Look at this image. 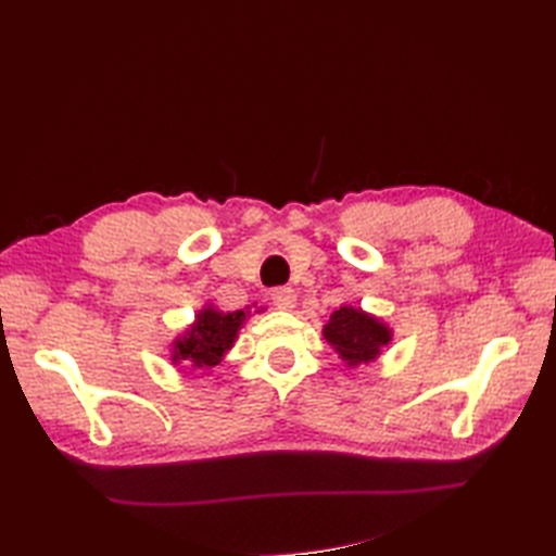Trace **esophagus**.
Instances as JSON below:
<instances>
[{
	"label": "esophagus",
	"instance_id": "34e87169",
	"mask_svg": "<svg viewBox=\"0 0 556 556\" xmlns=\"http://www.w3.org/2000/svg\"><path fill=\"white\" fill-rule=\"evenodd\" d=\"M271 303H275L279 311H293L296 308V291L291 287H277L271 291Z\"/></svg>",
	"mask_w": 556,
	"mask_h": 556
}]
</instances>
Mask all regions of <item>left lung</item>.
<instances>
[{"label": "left lung", "instance_id": "8db88e82", "mask_svg": "<svg viewBox=\"0 0 556 556\" xmlns=\"http://www.w3.org/2000/svg\"><path fill=\"white\" fill-rule=\"evenodd\" d=\"M323 337L349 368L372 363L382 356V349L392 341V329L380 317L365 313L356 305H341L329 315Z\"/></svg>", "mask_w": 556, "mask_h": 556}]
</instances>
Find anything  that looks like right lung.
Wrapping results in <instances>:
<instances>
[{
	"label": "right lung",
	"instance_id": "1",
	"mask_svg": "<svg viewBox=\"0 0 556 556\" xmlns=\"http://www.w3.org/2000/svg\"><path fill=\"white\" fill-rule=\"evenodd\" d=\"M245 317H251V311L224 313L207 303L198 311L195 323L174 339L172 365H186L188 370H212L236 344Z\"/></svg>",
	"mask_w": 556,
	"mask_h": 556
}]
</instances>
